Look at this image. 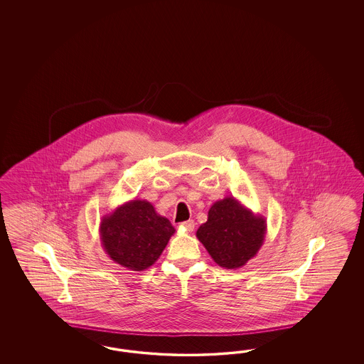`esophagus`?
I'll return each instance as SVG.
<instances>
[{"label": "esophagus", "mask_w": 364, "mask_h": 364, "mask_svg": "<svg viewBox=\"0 0 364 364\" xmlns=\"http://www.w3.org/2000/svg\"><path fill=\"white\" fill-rule=\"evenodd\" d=\"M181 225H183L188 232H192L195 230V221L193 220L184 221Z\"/></svg>", "instance_id": "esophagus-1"}]
</instances>
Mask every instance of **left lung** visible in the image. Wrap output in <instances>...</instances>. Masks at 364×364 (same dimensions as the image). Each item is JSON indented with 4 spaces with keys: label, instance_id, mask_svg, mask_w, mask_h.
I'll return each mask as SVG.
<instances>
[{
    "label": "left lung",
    "instance_id": "obj_1",
    "mask_svg": "<svg viewBox=\"0 0 364 364\" xmlns=\"http://www.w3.org/2000/svg\"><path fill=\"white\" fill-rule=\"evenodd\" d=\"M267 223L255 216L236 198L216 201L208 212V220L198 227L196 236L216 264L239 268L252 259L264 242Z\"/></svg>",
    "mask_w": 364,
    "mask_h": 364
}]
</instances>
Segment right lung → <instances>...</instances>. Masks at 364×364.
I'll list each match as a JSON object with an SVG mask.
<instances>
[{"label": "right lung", "mask_w": 364, "mask_h": 364, "mask_svg": "<svg viewBox=\"0 0 364 364\" xmlns=\"http://www.w3.org/2000/svg\"><path fill=\"white\" fill-rule=\"evenodd\" d=\"M175 233L171 221L145 200H132L102 218L100 236L105 252L132 271L154 264Z\"/></svg>", "instance_id": "add662e5"}]
</instances>
